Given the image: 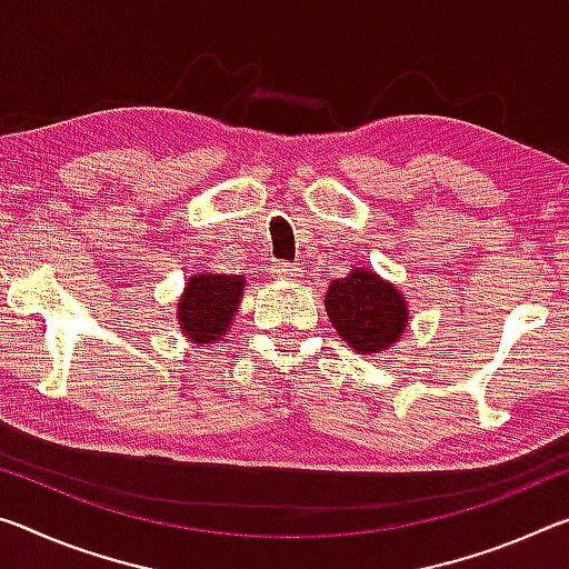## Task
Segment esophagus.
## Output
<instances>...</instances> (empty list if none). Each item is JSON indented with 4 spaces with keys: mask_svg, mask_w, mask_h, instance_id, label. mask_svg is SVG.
Returning <instances> with one entry per match:
<instances>
[{
    "mask_svg": "<svg viewBox=\"0 0 569 569\" xmlns=\"http://www.w3.org/2000/svg\"><path fill=\"white\" fill-rule=\"evenodd\" d=\"M270 273L278 276V278H296L299 276V268L293 263H283V260H276V263H270Z\"/></svg>",
    "mask_w": 569,
    "mask_h": 569,
    "instance_id": "1",
    "label": "esophagus"
}]
</instances>
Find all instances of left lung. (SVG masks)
<instances>
[{"label": "left lung", "instance_id": "left-lung-1", "mask_svg": "<svg viewBox=\"0 0 569 569\" xmlns=\"http://www.w3.org/2000/svg\"><path fill=\"white\" fill-rule=\"evenodd\" d=\"M327 313L339 337L357 355L390 349L402 337L408 321V309L398 288L365 268L331 281Z\"/></svg>", "mask_w": 569, "mask_h": 569}]
</instances>
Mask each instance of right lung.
<instances>
[{
    "label": "right lung",
    "instance_id": "right-lung-1",
    "mask_svg": "<svg viewBox=\"0 0 569 569\" xmlns=\"http://www.w3.org/2000/svg\"><path fill=\"white\" fill-rule=\"evenodd\" d=\"M242 296L240 276L200 273L192 276L179 303L182 331L197 345H212L214 339L230 329Z\"/></svg>",
    "mask_w": 569,
    "mask_h": 569
}]
</instances>
